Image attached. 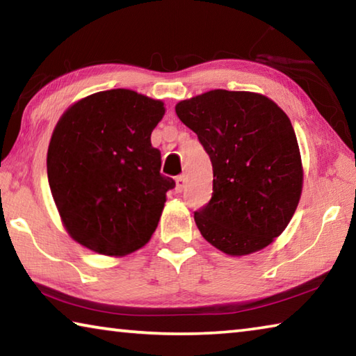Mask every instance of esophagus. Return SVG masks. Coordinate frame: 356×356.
Here are the masks:
<instances>
[{
  "instance_id": "esophagus-1",
  "label": "esophagus",
  "mask_w": 356,
  "mask_h": 356,
  "mask_svg": "<svg viewBox=\"0 0 356 356\" xmlns=\"http://www.w3.org/2000/svg\"><path fill=\"white\" fill-rule=\"evenodd\" d=\"M185 185H186V179H185V176H179V177H176V191H177V193H182V191H184V188H185Z\"/></svg>"
}]
</instances>
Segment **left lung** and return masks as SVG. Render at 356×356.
Wrapping results in <instances>:
<instances>
[{"label":"left lung","instance_id":"8db88e82","mask_svg":"<svg viewBox=\"0 0 356 356\" xmlns=\"http://www.w3.org/2000/svg\"><path fill=\"white\" fill-rule=\"evenodd\" d=\"M213 168L212 200L195 212L202 237L227 256L261 251L297 210L303 165L291 119L272 99L213 89L176 105Z\"/></svg>","mask_w":356,"mask_h":356}]
</instances>
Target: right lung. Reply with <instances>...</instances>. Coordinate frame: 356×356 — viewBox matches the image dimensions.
<instances>
[{
    "label": "right lung",
    "mask_w": 356,
    "mask_h": 356,
    "mask_svg": "<svg viewBox=\"0 0 356 356\" xmlns=\"http://www.w3.org/2000/svg\"><path fill=\"white\" fill-rule=\"evenodd\" d=\"M165 104L131 89L76 100L47 152L48 184L69 236L97 254L124 257L146 245L174 180L160 174L150 135Z\"/></svg>",
    "instance_id": "add662e5"
}]
</instances>
